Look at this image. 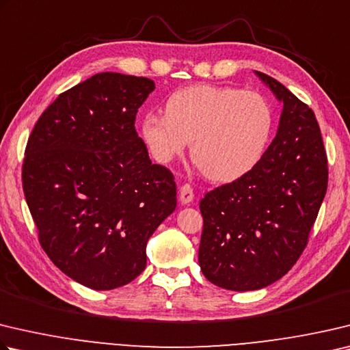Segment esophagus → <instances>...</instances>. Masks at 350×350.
<instances>
[{
    "mask_svg": "<svg viewBox=\"0 0 350 350\" xmlns=\"http://www.w3.org/2000/svg\"><path fill=\"white\" fill-rule=\"evenodd\" d=\"M179 199L183 205H188V203H191L194 200V189L189 183H185V185L180 187Z\"/></svg>",
    "mask_w": 350,
    "mask_h": 350,
    "instance_id": "obj_1",
    "label": "esophagus"
}]
</instances>
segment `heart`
<instances>
[{
    "label": "heart",
    "instance_id": "heart-1",
    "mask_svg": "<svg viewBox=\"0 0 350 350\" xmlns=\"http://www.w3.org/2000/svg\"><path fill=\"white\" fill-rule=\"evenodd\" d=\"M165 114L150 113L141 136L157 162L170 163L191 144L199 168L215 182L245 176L262 161L275 126L269 100L236 87L196 84L174 92Z\"/></svg>",
    "mask_w": 350,
    "mask_h": 350
}]
</instances>
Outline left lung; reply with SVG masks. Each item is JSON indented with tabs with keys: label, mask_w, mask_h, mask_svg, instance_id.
Masks as SVG:
<instances>
[{
	"label": "left lung",
	"mask_w": 350,
	"mask_h": 350,
	"mask_svg": "<svg viewBox=\"0 0 350 350\" xmlns=\"http://www.w3.org/2000/svg\"><path fill=\"white\" fill-rule=\"evenodd\" d=\"M256 73L283 104L277 135L256 168L200 200V269L237 292L266 288L297 263L327 189L314 111L277 79Z\"/></svg>",
	"instance_id": "obj_1"
}]
</instances>
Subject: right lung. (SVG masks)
<instances>
[{
  "mask_svg": "<svg viewBox=\"0 0 350 350\" xmlns=\"http://www.w3.org/2000/svg\"><path fill=\"white\" fill-rule=\"evenodd\" d=\"M148 78L98 73L61 93L29 136L23 189L42 250L75 282L120 288L147 266V241L176 209L174 176L135 129Z\"/></svg>",
  "mask_w": 350,
  "mask_h": 350,
  "instance_id": "right-lung-1",
  "label": "right lung"
}]
</instances>
